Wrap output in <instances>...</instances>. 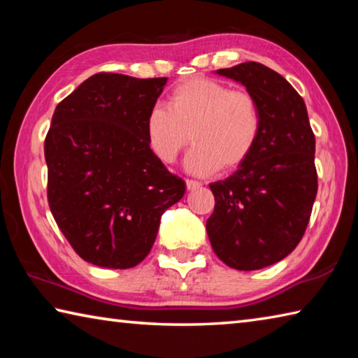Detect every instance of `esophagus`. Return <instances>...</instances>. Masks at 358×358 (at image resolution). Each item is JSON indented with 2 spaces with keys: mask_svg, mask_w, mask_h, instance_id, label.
Listing matches in <instances>:
<instances>
[{
  "mask_svg": "<svg viewBox=\"0 0 358 358\" xmlns=\"http://www.w3.org/2000/svg\"><path fill=\"white\" fill-rule=\"evenodd\" d=\"M201 186H202L201 181H197V180H189V178L186 180V187H187V189H189V191H192V189H199V187H201Z\"/></svg>",
  "mask_w": 358,
  "mask_h": 358,
  "instance_id": "34e87169",
  "label": "esophagus"
}]
</instances>
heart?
Instances as JSON below:
<instances>
[{
  "mask_svg": "<svg viewBox=\"0 0 358 358\" xmlns=\"http://www.w3.org/2000/svg\"><path fill=\"white\" fill-rule=\"evenodd\" d=\"M262 110L252 93L205 77L180 82L166 107L155 106L145 118L151 153L173 164L191 142L186 166L194 173L235 171L252 155L262 132Z\"/></svg>",
  "mask_w": 358,
  "mask_h": 358,
  "instance_id": "heart-1",
  "label": "heart"
}]
</instances>
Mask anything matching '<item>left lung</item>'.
I'll return each mask as SVG.
<instances>
[{
    "mask_svg": "<svg viewBox=\"0 0 358 358\" xmlns=\"http://www.w3.org/2000/svg\"><path fill=\"white\" fill-rule=\"evenodd\" d=\"M217 74L256 96L264 123L246 162L210 185L215 211L207 234L230 268L259 270L289 256L305 235L317 194L316 138L305 101L273 69L248 62Z\"/></svg>",
    "mask_w": 358,
    "mask_h": 358,
    "instance_id": "left-lung-1",
    "label": "left lung"
}]
</instances>
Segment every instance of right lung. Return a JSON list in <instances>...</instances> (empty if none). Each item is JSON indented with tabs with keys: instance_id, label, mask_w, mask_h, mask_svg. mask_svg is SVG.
I'll return each mask as SVG.
<instances>
[{
	"instance_id": "add662e5",
	"label": "right lung",
	"mask_w": 358,
	"mask_h": 358,
	"mask_svg": "<svg viewBox=\"0 0 358 358\" xmlns=\"http://www.w3.org/2000/svg\"><path fill=\"white\" fill-rule=\"evenodd\" d=\"M167 77L99 72L55 108L45 136L48 207L87 262L132 268L186 185L151 153L145 118Z\"/></svg>"
}]
</instances>
